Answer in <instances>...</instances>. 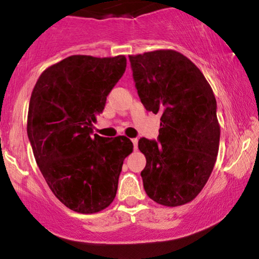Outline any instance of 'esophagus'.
Here are the masks:
<instances>
[{
    "label": "esophagus",
    "instance_id": "obj_1",
    "mask_svg": "<svg viewBox=\"0 0 259 259\" xmlns=\"http://www.w3.org/2000/svg\"><path fill=\"white\" fill-rule=\"evenodd\" d=\"M132 143H133L134 150H137V148H138V139H137V138H134V139H132Z\"/></svg>",
    "mask_w": 259,
    "mask_h": 259
}]
</instances>
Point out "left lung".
Listing matches in <instances>:
<instances>
[{"instance_id": "8db88e82", "label": "left lung", "mask_w": 259, "mask_h": 259, "mask_svg": "<svg viewBox=\"0 0 259 259\" xmlns=\"http://www.w3.org/2000/svg\"><path fill=\"white\" fill-rule=\"evenodd\" d=\"M141 104L160 114L158 141L140 138L144 189L155 203L179 206L196 198L217 159L221 127L212 88L194 63L162 49L130 55Z\"/></svg>"}]
</instances>
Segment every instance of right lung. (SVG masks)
I'll use <instances>...</instances> for the list:
<instances>
[{"instance_id": "add662e5", "label": "right lung", "mask_w": 259, "mask_h": 259, "mask_svg": "<svg viewBox=\"0 0 259 259\" xmlns=\"http://www.w3.org/2000/svg\"><path fill=\"white\" fill-rule=\"evenodd\" d=\"M126 70V58L72 55L48 67L29 101L27 133L49 189L79 213H95L114 200L128 138L94 134L109 92Z\"/></svg>"}]
</instances>
